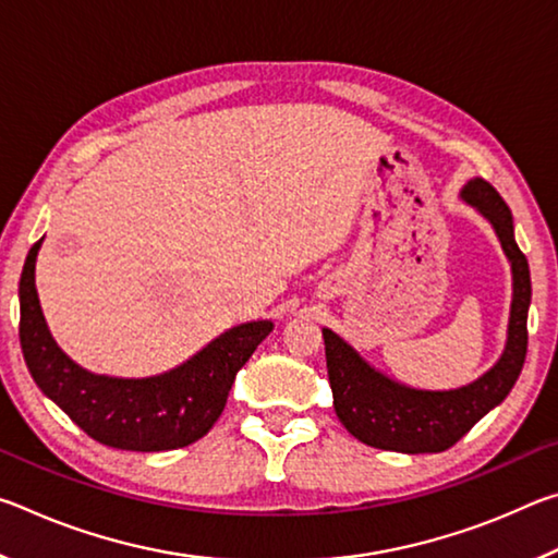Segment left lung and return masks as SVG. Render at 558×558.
<instances>
[{"label":"left lung","mask_w":558,"mask_h":558,"mask_svg":"<svg viewBox=\"0 0 558 558\" xmlns=\"http://www.w3.org/2000/svg\"><path fill=\"white\" fill-rule=\"evenodd\" d=\"M462 199L487 216L499 243L512 263L514 298L509 317L507 349L499 362L477 381L456 391H418L374 372L344 339L323 329L327 376L335 396V411L342 426L356 440L372 448L409 452H442L456 446L465 433L507 399L526 359V313L532 302L529 263L514 241L512 211L497 189L485 179H472L462 189Z\"/></svg>","instance_id":"8db88e82"}]
</instances>
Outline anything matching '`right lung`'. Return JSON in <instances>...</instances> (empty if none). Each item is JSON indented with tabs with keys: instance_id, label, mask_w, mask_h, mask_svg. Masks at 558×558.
<instances>
[{
	"instance_id": "add662e5",
	"label": "right lung",
	"mask_w": 558,
	"mask_h": 558,
	"mask_svg": "<svg viewBox=\"0 0 558 558\" xmlns=\"http://www.w3.org/2000/svg\"><path fill=\"white\" fill-rule=\"evenodd\" d=\"M32 245L19 280V342L34 381L93 440L118 450L157 452L204 438L229 399L231 384L272 323H248L223 332L177 369L153 379L98 376L65 356L44 323L34 288Z\"/></svg>"
}]
</instances>
